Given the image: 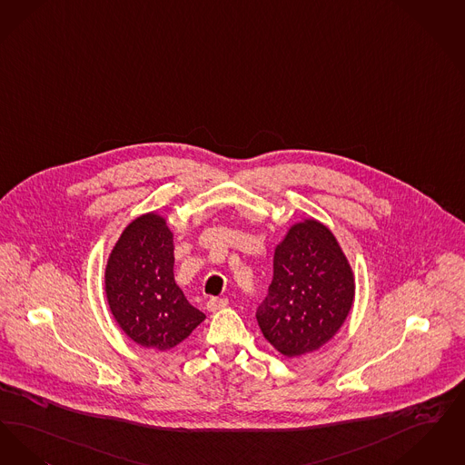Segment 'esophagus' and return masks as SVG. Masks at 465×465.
Returning <instances> with one entry per match:
<instances>
[{"label":"esophagus","instance_id":"34e87169","mask_svg":"<svg viewBox=\"0 0 465 465\" xmlns=\"http://www.w3.org/2000/svg\"><path fill=\"white\" fill-rule=\"evenodd\" d=\"M227 305V301L225 299H210L208 302H206V309L210 311V312H217V311H221Z\"/></svg>","mask_w":465,"mask_h":465}]
</instances>
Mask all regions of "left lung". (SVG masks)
<instances>
[{
	"label": "left lung",
	"mask_w": 465,
	"mask_h": 465,
	"mask_svg": "<svg viewBox=\"0 0 465 465\" xmlns=\"http://www.w3.org/2000/svg\"><path fill=\"white\" fill-rule=\"evenodd\" d=\"M272 269L255 316L263 339L286 358L322 349L342 328L356 295L341 242L316 219L292 223L274 248Z\"/></svg>",
	"instance_id": "left-lung-1"
}]
</instances>
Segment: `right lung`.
Instances as JSON below:
<instances>
[{
    "instance_id": "obj_1",
    "label": "right lung",
    "mask_w": 465,
    "mask_h": 465,
    "mask_svg": "<svg viewBox=\"0 0 465 465\" xmlns=\"http://www.w3.org/2000/svg\"><path fill=\"white\" fill-rule=\"evenodd\" d=\"M173 248L166 217L147 212L123 229L105 263L109 311L123 333L145 349H173L206 318L175 283Z\"/></svg>"
}]
</instances>
